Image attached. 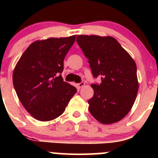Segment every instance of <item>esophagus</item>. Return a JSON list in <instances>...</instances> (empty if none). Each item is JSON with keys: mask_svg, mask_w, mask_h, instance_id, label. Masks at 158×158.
<instances>
[{"mask_svg": "<svg viewBox=\"0 0 158 158\" xmlns=\"http://www.w3.org/2000/svg\"><path fill=\"white\" fill-rule=\"evenodd\" d=\"M85 83L84 82V81H81V82L78 84V86H79V88H82V87L85 86Z\"/></svg>", "mask_w": 158, "mask_h": 158, "instance_id": "34e87169", "label": "esophagus"}]
</instances>
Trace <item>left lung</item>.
I'll list each match as a JSON object with an SVG mask.
<instances>
[{"label":"left lung","instance_id":"left-lung-1","mask_svg":"<svg viewBox=\"0 0 158 158\" xmlns=\"http://www.w3.org/2000/svg\"><path fill=\"white\" fill-rule=\"evenodd\" d=\"M77 41L88 59L94 77V96L88 100L90 113L102 124L119 122L128 114L138 92L135 60L111 36L77 35Z\"/></svg>","mask_w":158,"mask_h":158}]
</instances>
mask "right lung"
<instances>
[{
	"mask_svg": "<svg viewBox=\"0 0 158 158\" xmlns=\"http://www.w3.org/2000/svg\"><path fill=\"white\" fill-rule=\"evenodd\" d=\"M75 39L76 35L37 40L23 52L14 68L12 81L18 97L38 120L57 118L77 93L75 87L58 76Z\"/></svg>",
	"mask_w": 158,
	"mask_h": 158,
	"instance_id": "right-lung-1",
	"label": "right lung"
}]
</instances>
